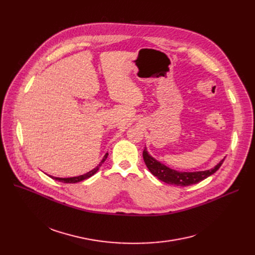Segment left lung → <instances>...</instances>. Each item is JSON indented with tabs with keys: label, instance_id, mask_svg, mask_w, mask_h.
Segmentation results:
<instances>
[{
	"label": "left lung",
	"instance_id": "left-lung-1",
	"mask_svg": "<svg viewBox=\"0 0 255 255\" xmlns=\"http://www.w3.org/2000/svg\"><path fill=\"white\" fill-rule=\"evenodd\" d=\"M143 160L146 167L153 173L155 177H157L160 181L164 183L170 184V185H176V186H189L192 184H196L200 181H203L213 175L214 172H216L221 164L223 163L224 159L215 166L211 169L204 170V171H193V172H186V171H178L175 169H171L167 167L166 165L162 164L161 162L157 161L155 158H153L146 149L144 148L142 152Z\"/></svg>",
	"mask_w": 255,
	"mask_h": 255
}]
</instances>
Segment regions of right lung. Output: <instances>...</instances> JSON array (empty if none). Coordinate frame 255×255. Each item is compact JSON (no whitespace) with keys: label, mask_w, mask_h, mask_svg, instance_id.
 I'll list each match as a JSON object with an SVG mask.
<instances>
[{"label":"right lung","mask_w":255,"mask_h":255,"mask_svg":"<svg viewBox=\"0 0 255 255\" xmlns=\"http://www.w3.org/2000/svg\"><path fill=\"white\" fill-rule=\"evenodd\" d=\"M107 156H109V154H105L104 155V157H103V159L101 160V162L99 163V165H97V167H95L94 169H92L91 171H89V172H87V173H85V175H82V176H78V177H72V178H56V177H52V176H49L51 179H55V180H57V181H59V182H62V183H77V182H82V181H84V180H86V179H89L90 177H92L93 175H95V173L98 171V169H99V167L103 164V162L105 161L106 160V158H107Z\"/></svg>","instance_id":"right-lung-1"}]
</instances>
